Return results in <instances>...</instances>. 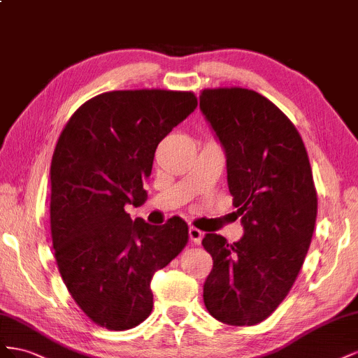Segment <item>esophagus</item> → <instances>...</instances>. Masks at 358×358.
Returning a JSON list of instances; mask_svg holds the SVG:
<instances>
[{"label": "esophagus", "instance_id": "34e87169", "mask_svg": "<svg viewBox=\"0 0 358 358\" xmlns=\"http://www.w3.org/2000/svg\"><path fill=\"white\" fill-rule=\"evenodd\" d=\"M202 237H203V232L202 231H199L198 228H193V227L189 228V238H190V241L193 244H199Z\"/></svg>", "mask_w": 358, "mask_h": 358}]
</instances>
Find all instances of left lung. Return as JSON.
<instances>
[{
    "mask_svg": "<svg viewBox=\"0 0 358 358\" xmlns=\"http://www.w3.org/2000/svg\"><path fill=\"white\" fill-rule=\"evenodd\" d=\"M199 109L227 157L241 240L208 232L203 303L217 321L255 325L287 297L310 246L318 199L297 129L257 91L203 90Z\"/></svg>",
    "mask_w": 358,
    "mask_h": 358,
    "instance_id": "obj_1",
    "label": "left lung"
}]
</instances>
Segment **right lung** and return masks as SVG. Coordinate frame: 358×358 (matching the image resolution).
Masks as SVG:
<instances>
[{"mask_svg": "<svg viewBox=\"0 0 358 358\" xmlns=\"http://www.w3.org/2000/svg\"><path fill=\"white\" fill-rule=\"evenodd\" d=\"M198 106L190 91H109L80 106L50 165V232L58 270L91 321L109 330L141 324L151 279L185 249L187 224L130 219L147 201L159 142Z\"/></svg>", "mask_w": 358, "mask_h": 358, "instance_id": "right-lung-1", "label": "right lung"}]
</instances>
